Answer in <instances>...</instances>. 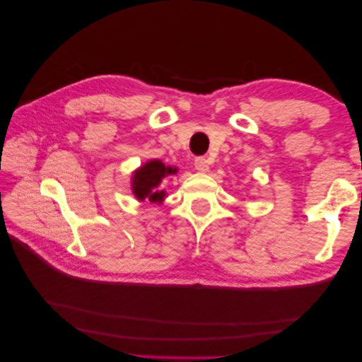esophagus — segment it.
Here are the masks:
<instances>
[{
    "mask_svg": "<svg viewBox=\"0 0 362 362\" xmlns=\"http://www.w3.org/2000/svg\"><path fill=\"white\" fill-rule=\"evenodd\" d=\"M208 168H210V163L205 157H198L194 160V169L198 172H206Z\"/></svg>",
    "mask_w": 362,
    "mask_h": 362,
    "instance_id": "1",
    "label": "esophagus"
}]
</instances>
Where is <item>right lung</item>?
Returning <instances> with one entry per match:
<instances>
[{"instance_id":"right-lung-1","label":"right lung","mask_w":362,"mask_h":362,"mask_svg":"<svg viewBox=\"0 0 362 362\" xmlns=\"http://www.w3.org/2000/svg\"><path fill=\"white\" fill-rule=\"evenodd\" d=\"M177 170L164 166L158 160L149 161L145 166H141L133 180V192L140 201H149V202H161L164 198V190H160V182L164 177Z\"/></svg>"}]
</instances>
